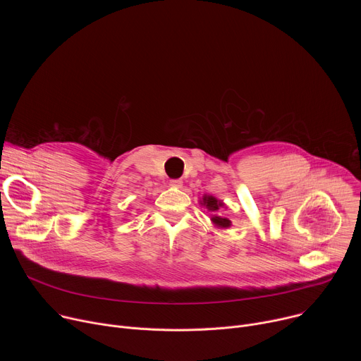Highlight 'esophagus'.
Instances as JSON below:
<instances>
[{
  "label": "esophagus",
  "mask_w": 361,
  "mask_h": 361,
  "mask_svg": "<svg viewBox=\"0 0 361 361\" xmlns=\"http://www.w3.org/2000/svg\"><path fill=\"white\" fill-rule=\"evenodd\" d=\"M170 185L174 188H181L183 187V181L181 180H170Z\"/></svg>",
  "instance_id": "esophagus-1"
}]
</instances>
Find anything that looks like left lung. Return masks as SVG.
Returning <instances> with one entry per match:
<instances>
[{
    "label": "left lung",
    "mask_w": 361,
    "mask_h": 361,
    "mask_svg": "<svg viewBox=\"0 0 361 361\" xmlns=\"http://www.w3.org/2000/svg\"><path fill=\"white\" fill-rule=\"evenodd\" d=\"M200 204L202 205V207L207 209L210 213H213L210 220L214 224V227L223 228V230L231 227V220H228L226 216H221L220 210L227 209V205L221 200H219V198H216L214 195H210V194H204L202 198L200 200Z\"/></svg>",
    "instance_id": "1"
}]
</instances>
